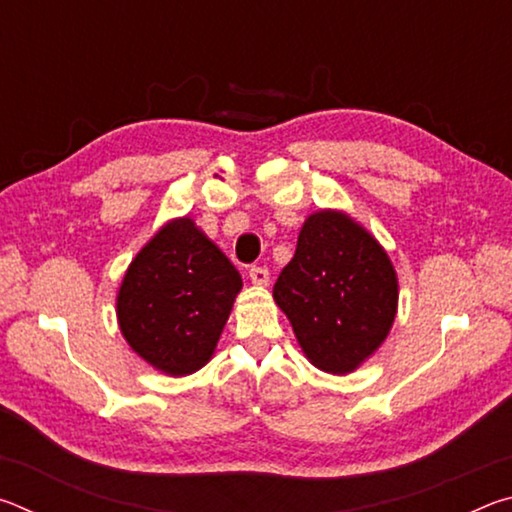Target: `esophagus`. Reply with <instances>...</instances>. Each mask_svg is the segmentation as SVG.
<instances>
[{"label":"esophagus","instance_id":"1","mask_svg":"<svg viewBox=\"0 0 512 512\" xmlns=\"http://www.w3.org/2000/svg\"><path fill=\"white\" fill-rule=\"evenodd\" d=\"M250 280H253V284H259V287H264V284H268V277H271V273H268L266 266H250Z\"/></svg>","mask_w":512,"mask_h":512}]
</instances>
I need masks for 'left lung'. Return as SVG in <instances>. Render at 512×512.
<instances>
[{
  "mask_svg": "<svg viewBox=\"0 0 512 512\" xmlns=\"http://www.w3.org/2000/svg\"><path fill=\"white\" fill-rule=\"evenodd\" d=\"M273 298L300 348L327 372H350L386 339L397 309V277L381 246L341 212L305 221Z\"/></svg>",
  "mask_w": 512,
  "mask_h": 512,
  "instance_id": "obj_1",
  "label": "left lung"
}]
</instances>
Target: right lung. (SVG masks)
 <instances>
[{"label":"right lung","instance_id":"obj_1","mask_svg":"<svg viewBox=\"0 0 512 512\" xmlns=\"http://www.w3.org/2000/svg\"><path fill=\"white\" fill-rule=\"evenodd\" d=\"M241 289V277L194 221L178 219L133 259L117 298L119 327L158 370L205 366Z\"/></svg>","mask_w":512,"mask_h":512}]
</instances>
